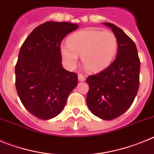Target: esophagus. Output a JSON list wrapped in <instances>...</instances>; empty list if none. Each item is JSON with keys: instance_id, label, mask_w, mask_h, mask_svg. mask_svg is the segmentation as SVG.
<instances>
[{"instance_id": "obj_1", "label": "esophagus", "mask_w": 154, "mask_h": 154, "mask_svg": "<svg viewBox=\"0 0 154 154\" xmlns=\"http://www.w3.org/2000/svg\"><path fill=\"white\" fill-rule=\"evenodd\" d=\"M78 79H79V81H80V82H84L85 80V76H84L83 75H82V74L79 75Z\"/></svg>"}]
</instances>
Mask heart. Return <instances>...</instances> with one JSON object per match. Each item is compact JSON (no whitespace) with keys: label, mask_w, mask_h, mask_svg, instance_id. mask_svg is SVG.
I'll use <instances>...</instances> for the list:
<instances>
[{"label":"heart","mask_w":154,"mask_h":154,"mask_svg":"<svg viewBox=\"0 0 154 154\" xmlns=\"http://www.w3.org/2000/svg\"><path fill=\"white\" fill-rule=\"evenodd\" d=\"M118 51V39L110 31L86 28L70 35L68 43L60 46L62 60L66 68L75 69L81 55L82 63L89 72H97L107 68Z\"/></svg>","instance_id":"b5f03b06"}]
</instances>
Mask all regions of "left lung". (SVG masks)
<instances>
[{"label": "left lung", "mask_w": 154, "mask_h": 154, "mask_svg": "<svg viewBox=\"0 0 154 154\" xmlns=\"http://www.w3.org/2000/svg\"><path fill=\"white\" fill-rule=\"evenodd\" d=\"M118 39L116 58L106 69L86 79L89 89L87 106L94 115L111 120L131 106L140 85V61L137 46L124 31L115 24L103 23Z\"/></svg>", "instance_id": "left-lung-1"}]
</instances>
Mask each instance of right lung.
<instances>
[{"label": "right lung", "instance_id": "obj_1", "mask_svg": "<svg viewBox=\"0 0 154 154\" xmlns=\"http://www.w3.org/2000/svg\"><path fill=\"white\" fill-rule=\"evenodd\" d=\"M76 24L48 21L35 28L19 51L15 85L21 103L41 119L60 113L69 94L78 85V75L62 67L60 45Z\"/></svg>", "mask_w": 154, "mask_h": 154}]
</instances>
